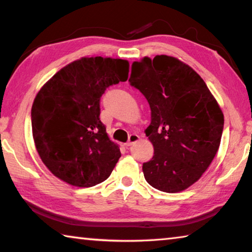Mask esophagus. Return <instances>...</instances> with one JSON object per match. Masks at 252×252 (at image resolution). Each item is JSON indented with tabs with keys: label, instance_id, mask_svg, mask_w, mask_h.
I'll return each instance as SVG.
<instances>
[{
	"label": "esophagus",
	"instance_id": "esophagus-1",
	"mask_svg": "<svg viewBox=\"0 0 252 252\" xmlns=\"http://www.w3.org/2000/svg\"><path fill=\"white\" fill-rule=\"evenodd\" d=\"M139 140H140V136H139L138 134L132 133V134H130V136H129V141H127V142L126 143V147H130V146H132V144H133V143L138 142Z\"/></svg>",
	"mask_w": 252,
	"mask_h": 252
}]
</instances>
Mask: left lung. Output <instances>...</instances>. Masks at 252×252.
<instances>
[{"instance_id":"left-lung-1","label":"left lung","mask_w":252,"mask_h":252,"mask_svg":"<svg viewBox=\"0 0 252 252\" xmlns=\"http://www.w3.org/2000/svg\"><path fill=\"white\" fill-rule=\"evenodd\" d=\"M129 82L151 109L144 132L155 156L142 165L144 178L163 192L188 189L218 152L224 122L220 105L201 76L170 55L134 62Z\"/></svg>"}]
</instances>
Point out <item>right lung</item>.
<instances>
[{
	"label": "right lung",
	"mask_w": 252,
	"mask_h": 252,
	"mask_svg": "<svg viewBox=\"0 0 252 252\" xmlns=\"http://www.w3.org/2000/svg\"><path fill=\"white\" fill-rule=\"evenodd\" d=\"M122 59L84 57L62 67L35 95L32 134L41 160L60 180L89 188L109 178L121 157L100 121L105 89L129 76Z\"/></svg>",
	"instance_id": "add662e5"
}]
</instances>
